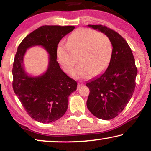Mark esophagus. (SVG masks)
<instances>
[{
	"label": "esophagus",
	"instance_id": "esophagus-1",
	"mask_svg": "<svg viewBox=\"0 0 151 151\" xmlns=\"http://www.w3.org/2000/svg\"><path fill=\"white\" fill-rule=\"evenodd\" d=\"M84 85L83 83H78V88H80L81 86H83Z\"/></svg>",
	"mask_w": 151,
	"mask_h": 151
}]
</instances>
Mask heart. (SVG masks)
<instances>
[{
	"instance_id": "1",
	"label": "heart",
	"mask_w": 151,
	"mask_h": 151,
	"mask_svg": "<svg viewBox=\"0 0 151 151\" xmlns=\"http://www.w3.org/2000/svg\"><path fill=\"white\" fill-rule=\"evenodd\" d=\"M112 43L103 32L83 28L74 31L67 42L58 45L57 55L58 62L65 73H70L74 66L81 63L73 71L76 78H89L93 73L100 74L106 69L112 54Z\"/></svg>"
}]
</instances>
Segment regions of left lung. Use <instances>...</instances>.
Masks as SVG:
<instances>
[{
  "instance_id": "obj_1",
  "label": "left lung",
  "mask_w": 151,
  "mask_h": 151,
  "mask_svg": "<svg viewBox=\"0 0 151 151\" xmlns=\"http://www.w3.org/2000/svg\"><path fill=\"white\" fill-rule=\"evenodd\" d=\"M88 27L108 36L112 50L106 70L86 84L90 90L86 106L94 116L110 120L118 116L131 99L137 68L131 48L118 32L101 24Z\"/></svg>"
}]
</instances>
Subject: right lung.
<instances>
[{
	"label": "right lung",
	"mask_w": 151,
	"mask_h": 151,
	"mask_svg": "<svg viewBox=\"0 0 151 151\" xmlns=\"http://www.w3.org/2000/svg\"><path fill=\"white\" fill-rule=\"evenodd\" d=\"M75 29L73 26H42L28 35L17 48L12 67V87L25 111L35 121L50 123L61 118L68 105V96L76 90L77 83L68 76L57 61V49L63 38ZM40 45L48 52L46 72L36 77L24 68L28 48Z\"/></svg>",
	"instance_id": "add662e5"
}]
</instances>
